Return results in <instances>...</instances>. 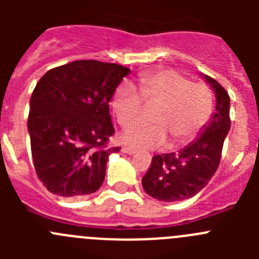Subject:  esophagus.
Segmentation results:
<instances>
[{
  "label": "esophagus",
  "mask_w": 259,
  "mask_h": 259,
  "mask_svg": "<svg viewBox=\"0 0 259 259\" xmlns=\"http://www.w3.org/2000/svg\"><path fill=\"white\" fill-rule=\"evenodd\" d=\"M122 152L125 153V154H130V155H134V154H136V153H137L136 150L132 149V148H130V146H123Z\"/></svg>",
  "instance_id": "esophagus-1"
}]
</instances>
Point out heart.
Wrapping results in <instances>:
<instances>
[{
	"label": "heart",
	"instance_id": "1",
	"mask_svg": "<svg viewBox=\"0 0 259 259\" xmlns=\"http://www.w3.org/2000/svg\"><path fill=\"white\" fill-rule=\"evenodd\" d=\"M137 95L130 85L116 88L111 107L118 123L130 127L140 118L144 107H153L149 125H134L122 141L135 148H157L168 141L178 148L192 141L209 120L212 95L203 83L189 81L174 70L146 72L137 80Z\"/></svg>",
	"mask_w": 259,
	"mask_h": 259
}]
</instances>
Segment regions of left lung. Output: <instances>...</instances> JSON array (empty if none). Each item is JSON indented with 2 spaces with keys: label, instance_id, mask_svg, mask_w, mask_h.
Here are the masks:
<instances>
[{
  "label": "left lung",
  "instance_id": "left-lung-1",
  "mask_svg": "<svg viewBox=\"0 0 259 259\" xmlns=\"http://www.w3.org/2000/svg\"><path fill=\"white\" fill-rule=\"evenodd\" d=\"M203 77L215 93V113L185 148L153 157L141 183L144 191L155 200L176 202L193 197L210 182L219 166L224 139L231 128L230 96L217 80L207 75Z\"/></svg>",
  "mask_w": 259,
  "mask_h": 259
}]
</instances>
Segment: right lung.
Segmentation results:
<instances>
[{
    "mask_svg": "<svg viewBox=\"0 0 259 259\" xmlns=\"http://www.w3.org/2000/svg\"><path fill=\"white\" fill-rule=\"evenodd\" d=\"M130 68L93 59L52 68L31 96L28 134L33 166L61 197L95 193L105 179L114 135L109 102Z\"/></svg>",
    "mask_w": 259,
    "mask_h": 259,
    "instance_id": "1",
    "label": "right lung"
}]
</instances>
